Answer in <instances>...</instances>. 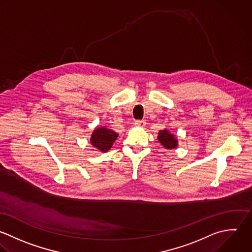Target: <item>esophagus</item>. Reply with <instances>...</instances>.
Listing matches in <instances>:
<instances>
[{"instance_id": "1", "label": "esophagus", "mask_w": 252, "mask_h": 252, "mask_svg": "<svg viewBox=\"0 0 252 252\" xmlns=\"http://www.w3.org/2000/svg\"><path fill=\"white\" fill-rule=\"evenodd\" d=\"M135 126H138V127H144L145 125H146V122L144 120H141V121H136L134 123Z\"/></svg>"}]
</instances>
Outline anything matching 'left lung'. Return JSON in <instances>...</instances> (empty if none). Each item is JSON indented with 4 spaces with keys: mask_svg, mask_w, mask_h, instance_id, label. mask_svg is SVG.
I'll list each match as a JSON object with an SVG mask.
<instances>
[{
    "mask_svg": "<svg viewBox=\"0 0 252 252\" xmlns=\"http://www.w3.org/2000/svg\"><path fill=\"white\" fill-rule=\"evenodd\" d=\"M158 140L161 145L166 149H176L179 145L178 138L175 134L171 133L168 129H162L158 132Z\"/></svg>",
    "mask_w": 252,
    "mask_h": 252,
    "instance_id": "obj_1",
    "label": "left lung"
}]
</instances>
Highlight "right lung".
Segmentation results:
<instances>
[{
	"label": "right lung",
	"mask_w": 252,
	"mask_h": 252,
	"mask_svg": "<svg viewBox=\"0 0 252 252\" xmlns=\"http://www.w3.org/2000/svg\"><path fill=\"white\" fill-rule=\"evenodd\" d=\"M118 136L119 133H117L115 130L106 126H98L91 134L90 143L93 147L105 153L112 148Z\"/></svg>",
	"instance_id": "add662e5"
}]
</instances>
